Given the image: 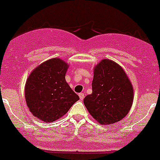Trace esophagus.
<instances>
[{
  "label": "esophagus",
  "instance_id": "esophagus-1",
  "mask_svg": "<svg viewBox=\"0 0 160 160\" xmlns=\"http://www.w3.org/2000/svg\"><path fill=\"white\" fill-rule=\"evenodd\" d=\"M79 97H80V98L81 99V100H83V99L84 98V94H83V93H80V94H79Z\"/></svg>",
  "mask_w": 160,
  "mask_h": 160
}]
</instances>
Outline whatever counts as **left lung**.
Masks as SVG:
<instances>
[{
  "label": "left lung",
  "mask_w": 160,
  "mask_h": 160,
  "mask_svg": "<svg viewBox=\"0 0 160 160\" xmlns=\"http://www.w3.org/2000/svg\"><path fill=\"white\" fill-rule=\"evenodd\" d=\"M133 97L132 84L123 68L104 59L94 69L92 94L84 98L83 103L101 124H111L129 112Z\"/></svg>",
  "instance_id": "1"
}]
</instances>
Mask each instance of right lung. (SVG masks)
Instances as JSON below:
<instances>
[{"instance_id": "right-lung-1", "label": "right lung", "mask_w": 160, "mask_h": 160, "mask_svg": "<svg viewBox=\"0 0 160 160\" xmlns=\"http://www.w3.org/2000/svg\"><path fill=\"white\" fill-rule=\"evenodd\" d=\"M67 68L62 60L52 58L36 68L26 80V104L29 111L44 122L57 120L79 100L66 81Z\"/></svg>"}]
</instances>
